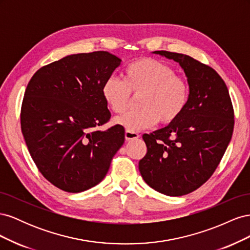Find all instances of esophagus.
<instances>
[{
    "mask_svg": "<svg viewBox=\"0 0 250 250\" xmlns=\"http://www.w3.org/2000/svg\"><path fill=\"white\" fill-rule=\"evenodd\" d=\"M139 138H140V134L137 133V132H131V131H128V130L125 131V140L128 141V142L137 140Z\"/></svg>",
    "mask_w": 250,
    "mask_h": 250,
    "instance_id": "esophagus-1",
    "label": "esophagus"
}]
</instances>
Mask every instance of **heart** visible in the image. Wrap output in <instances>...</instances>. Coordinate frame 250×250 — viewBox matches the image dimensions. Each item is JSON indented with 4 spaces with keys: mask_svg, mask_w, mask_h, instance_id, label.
Here are the masks:
<instances>
[{
    "mask_svg": "<svg viewBox=\"0 0 250 250\" xmlns=\"http://www.w3.org/2000/svg\"><path fill=\"white\" fill-rule=\"evenodd\" d=\"M131 93H141L138 99L141 107L115 121L128 131L137 132L152 127L158 121L167 125L177 120L187 106L190 88L186 79L175 75L170 65L146 57L127 65L123 81L109 76L101 86L105 103L116 113L126 110Z\"/></svg>",
    "mask_w": 250,
    "mask_h": 250,
    "instance_id": "b5f03b06",
    "label": "heart"
}]
</instances>
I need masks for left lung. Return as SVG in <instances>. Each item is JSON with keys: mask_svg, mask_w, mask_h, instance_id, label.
I'll return each mask as SVG.
<instances>
[{"mask_svg": "<svg viewBox=\"0 0 250 250\" xmlns=\"http://www.w3.org/2000/svg\"><path fill=\"white\" fill-rule=\"evenodd\" d=\"M152 53L183 67L190 97L177 120L143 135L147 153L139 169L155 191L183 196L201 187L218 167L231 140L233 108L223 79L210 66L179 53Z\"/></svg>", "mask_w": 250, "mask_h": 250, "instance_id": "left-lung-1", "label": "left lung"}]
</instances>
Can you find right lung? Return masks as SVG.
<instances>
[{
  "label": "right lung",
  "instance_id": "1",
  "mask_svg": "<svg viewBox=\"0 0 250 250\" xmlns=\"http://www.w3.org/2000/svg\"><path fill=\"white\" fill-rule=\"evenodd\" d=\"M121 62L105 51L67 55L28 83L21 132L36 167L60 190L79 193L99 184L123 145L121 125L98 129L110 119L101 86Z\"/></svg>",
  "mask_w": 250,
  "mask_h": 250
}]
</instances>
